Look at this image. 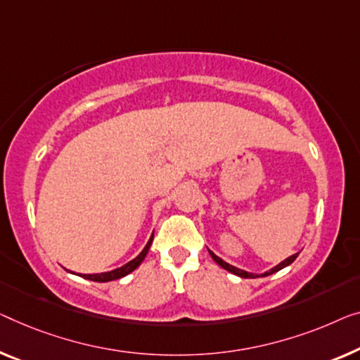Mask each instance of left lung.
I'll return each mask as SVG.
<instances>
[{
  "mask_svg": "<svg viewBox=\"0 0 360 360\" xmlns=\"http://www.w3.org/2000/svg\"><path fill=\"white\" fill-rule=\"evenodd\" d=\"M210 252V255H212V259L217 262V264L221 266V268H224V270H228L229 273H233V275H238V276H240V278H259V275H255V273H249V271H244V270H240V268H236V266H233V265H229V264H226V262L224 260H221L219 259L218 255H214L212 250H208ZM297 255L299 254H294V255H291V257H288L286 260H283L281 264H278L276 266H273L271 270H268V271H265V273H262L260 276H268V275H273V273H276V271H280L281 268H284V266H288V265H291L294 260L297 259Z\"/></svg>",
  "mask_w": 360,
  "mask_h": 360,
  "instance_id": "left-lung-1",
  "label": "left lung"
}]
</instances>
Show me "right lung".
Masks as SVG:
<instances>
[{
    "label": "right lung",
    "instance_id": "add662e5",
    "mask_svg": "<svg viewBox=\"0 0 360 360\" xmlns=\"http://www.w3.org/2000/svg\"><path fill=\"white\" fill-rule=\"evenodd\" d=\"M152 240H153V234L152 238L148 239V243L146 248H143V250L139 254L136 259L127 262L126 265H122L120 268H116V270H111V271H105V273H94V275H80L82 278H85V280H90V281H96V283H106V281H112V280H120V278L129 275V273L136 270V268L142 264L143 259H146L147 252L150 249V245H152Z\"/></svg>",
    "mask_w": 360,
    "mask_h": 360
}]
</instances>
